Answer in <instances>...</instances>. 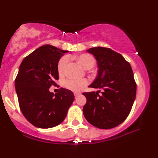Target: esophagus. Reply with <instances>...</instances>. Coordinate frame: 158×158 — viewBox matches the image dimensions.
I'll return each instance as SVG.
<instances>
[{
	"label": "esophagus",
	"instance_id": "1",
	"mask_svg": "<svg viewBox=\"0 0 158 158\" xmlns=\"http://www.w3.org/2000/svg\"><path fill=\"white\" fill-rule=\"evenodd\" d=\"M80 95H81V93H74V96H75V98L78 97V96Z\"/></svg>",
	"mask_w": 158,
	"mask_h": 158
}]
</instances>
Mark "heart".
I'll use <instances>...</instances> for the list:
<instances>
[{"label":"heart","instance_id":"b5f03b06","mask_svg":"<svg viewBox=\"0 0 158 158\" xmlns=\"http://www.w3.org/2000/svg\"><path fill=\"white\" fill-rule=\"evenodd\" d=\"M76 58L79 63L85 69H90L94 66L95 60L93 56L89 53H83L76 56ZM69 58L68 56H63L60 59L58 64V72L59 74H63ZM88 81L85 79H68L64 81V85L66 89L70 90L73 92H79L80 90L88 84Z\"/></svg>","mask_w":158,"mask_h":158}]
</instances>
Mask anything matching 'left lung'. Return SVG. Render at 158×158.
Listing matches in <instances>:
<instances>
[{"label": "left lung", "instance_id": "8db88e82", "mask_svg": "<svg viewBox=\"0 0 158 158\" xmlns=\"http://www.w3.org/2000/svg\"><path fill=\"white\" fill-rule=\"evenodd\" d=\"M87 52L97 60L98 74L89 86L101 89L83 93L86 103L83 108L87 121L100 129H111L122 123L129 115L136 98L137 84L130 63L120 53L106 47Z\"/></svg>", "mask_w": 158, "mask_h": 158}]
</instances>
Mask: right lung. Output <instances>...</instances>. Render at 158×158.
<instances>
[{
	"label": "right lung",
	"instance_id": "add662e5",
	"mask_svg": "<svg viewBox=\"0 0 158 158\" xmlns=\"http://www.w3.org/2000/svg\"><path fill=\"white\" fill-rule=\"evenodd\" d=\"M68 51L43 45L22 60L15 79L19 105L24 117L34 126L51 128L61 123L74 100L71 90L60 88L54 94L49 91L56 85L58 64Z\"/></svg>",
	"mask_w": 158,
	"mask_h": 158
}]
</instances>
